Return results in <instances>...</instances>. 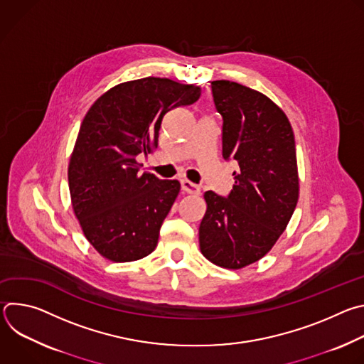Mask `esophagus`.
Listing matches in <instances>:
<instances>
[{
	"instance_id": "esophagus-1",
	"label": "esophagus",
	"mask_w": 364,
	"mask_h": 364,
	"mask_svg": "<svg viewBox=\"0 0 364 364\" xmlns=\"http://www.w3.org/2000/svg\"><path fill=\"white\" fill-rule=\"evenodd\" d=\"M181 188L187 194H200V187L188 180H181Z\"/></svg>"
}]
</instances>
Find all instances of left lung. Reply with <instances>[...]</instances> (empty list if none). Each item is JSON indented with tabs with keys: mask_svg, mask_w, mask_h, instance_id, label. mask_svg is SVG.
Segmentation results:
<instances>
[{
	"mask_svg": "<svg viewBox=\"0 0 364 364\" xmlns=\"http://www.w3.org/2000/svg\"><path fill=\"white\" fill-rule=\"evenodd\" d=\"M212 93L223 118V159L239 168L228 197L204 193L198 242L215 265L240 269L272 249L295 210V139L284 111L264 93L230 80L212 82Z\"/></svg>",
	"mask_w": 364,
	"mask_h": 364,
	"instance_id": "obj_1",
	"label": "left lung"
}]
</instances>
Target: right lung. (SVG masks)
I'll return each instance as SVG.
<instances>
[{
    "label": "right lung",
    "instance_id": "obj_1",
    "mask_svg": "<svg viewBox=\"0 0 364 364\" xmlns=\"http://www.w3.org/2000/svg\"><path fill=\"white\" fill-rule=\"evenodd\" d=\"M200 93L198 86L149 76L114 86L87 111L68 177L73 212L103 257L138 261L157 246L180 183L141 174L136 157L157 148L164 115Z\"/></svg>",
    "mask_w": 364,
    "mask_h": 364
}]
</instances>
